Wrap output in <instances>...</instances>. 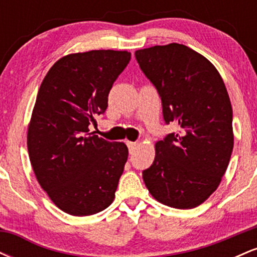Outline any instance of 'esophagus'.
<instances>
[{"mask_svg":"<svg viewBox=\"0 0 257 257\" xmlns=\"http://www.w3.org/2000/svg\"><path fill=\"white\" fill-rule=\"evenodd\" d=\"M126 145L129 147V152L133 153L137 150V147L139 146L138 143H133V141H126Z\"/></svg>","mask_w":257,"mask_h":257,"instance_id":"1","label":"esophagus"}]
</instances>
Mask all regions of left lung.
Listing matches in <instances>:
<instances>
[{
    "instance_id": "8db88e82",
    "label": "left lung",
    "mask_w": 257,
    "mask_h": 257,
    "mask_svg": "<svg viewBox=\"0 0 257 257\" xmlns=\"http://www.w3.org/2000/svg\"><path fill=\"white\" fill-rule=\"evenodd\" d=\"M135 57L157 88L166 123H176L155 145V161L144 170L147 190L162 204L192 209L219 187L231 159L232 105L216 67L179 43L139 49Z\"/></svg>"
}]
</instances>
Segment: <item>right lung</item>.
Masks as SVG:
<instances>
[{
    "label": "right lung",
    "mask_w": 257,
    "mask_h": 257,
    "mask_svg": "<svg viewBox=\"0 0 257 257\" xmlns=\"http://www.w3.org/2000/svg\"><path fill=\"white\" fill-rule=\"evenodd\" d=\"M128 51L99 49L60 58L41 83L28 126V151L38 184L64 213L88 216L114 199L128 147L89 133L107 108Z\"/></svg>",
    "instance_id": "1"
}]
</instances>
